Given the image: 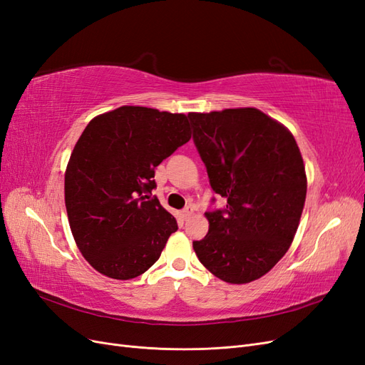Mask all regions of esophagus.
Wrapping results in <instances>:
<instances>
[{
  "label": "esophagus",
  "mask_w": 365,
  "mask_h": 365,
  "mask_svg": "<svg viewBox=\"0 0 365 365\" xmlns=\"http://www.w3.org/2000/svg\"><path fill=\"white\" fill-rule=\"evenodd\" d=\"M193 213H195V205H187V207L182 210V217L187 220V219L192 217Z\"/></svg>",
  "instance_id": "34e87169"
}]
</instances>
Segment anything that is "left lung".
<instances>
[{
	"mask_svg": "<svg viewBox=\"0 0 365 365\" xmlns=\"http://www.w3.org/2000/svg\"><path fill=\"white\" fill-rule=\"evenodd\" d=\"M189 118L210 185L227 200L205 212L208 233L193 250L220 280H257L289 250L300 222L307 190L300 149L288 129L256 108Z\"/></svg>",
	"mask_w": 365,
	"mask_h": 365,
	"instance_id": "1",
	"label": "left lung"
}]
</instances>
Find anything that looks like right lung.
<instances>
[{
	"label": "right lung",
	"instance_id": "obj_1",
	"mask_svg": "<svg viewBox=\"0 0 365 365\" xmlns=\"http://www.w3.org/2000/svg\"><path fill=\"white\" fill-rule=\"evenodd\" d=\"M190 138L184 114L145 106H120L88 123L65 172V207L96 271L129 280L160 259L178 224L150 197L155 168Z\"/></svg>",
	"mask_w": 365,
	"mask_h": 365
}]
</instances>
